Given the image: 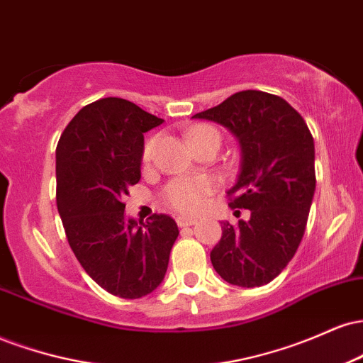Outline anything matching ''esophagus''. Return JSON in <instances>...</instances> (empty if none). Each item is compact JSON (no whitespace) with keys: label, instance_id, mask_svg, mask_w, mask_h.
<instances>
[{"label":"esophagus","instance_id":"34e87169","mask_svg":"<svg viewBox=\"0 0 363 363\" xmlns=\"http://www.w3.org/2000/svg\"><path fill=\"white\" fill-rule=\"evenodd\" d=\"M176 222L179 227H191V225L198 223V220H196L194 216H189V215H179L176 218Z\"/></svg>","mask_w":363,"mask_h":363}]
</instances>
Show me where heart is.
Returning <instances> with one entry per match:
<instances>
[{
    "label": "heart",
    "mask_w": 363,
    "mask_h": 363,
    "mask_svg": "<svg viewBox=\"0 0 363 363\" xmlns=\"http://www.w3.org/2000/svg\"><path fill=\"white\" fill-rule=\"evenodd\" d=\"M213 138L220 140V133L216 131L213 126H208V124H199L194 126L187 135L189 143L199 138ZM158 138L153 136L147 141L143 148V162L150 164L155 155ZM213 181L208 177H179L174 179L172 182H169L167 187L164 189V199L167 201V205L176 208L179 211H199L203 206L206 205V199L213 191Z\"/></svg>",
    "instance_id": "heart-1"
}]
</instances>
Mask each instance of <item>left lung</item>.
<instances>
[{"mask_svg": "<svg viewBox=\"0 0 363 363\" xmlns=\"http://www.w3.org/2000/svg\"><path fill=\"white\" fill-rule=\"evenodd\" d=\"M193 118L222 124L239 140L240 172L227 196L230 208L251 210L247 222L222 223L211 264L230 285H266L285 269L306 232L315 191L309 128L289 102L259 90L237 91Z\"/></svg>", "mask_w": 363, "mask_h": 363, "instance_id": "1", "label": "left lung"}]
</instances>
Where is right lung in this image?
I'll list each match as a JSON object with an SVG mask.
<instances>
[{
  "mask_svg": "<svg viewBox=\"0 0 363 363\" xmlns=\"http://www.w3.org/2000/svg\"><path fill=\"white\" fill-rule=\"evenodd\" d=\"M162 123L124 99H101L69 121L56 148V203L69 247L91 280L121 298L160 285L179 235L169 215L147 223L124 216V198L141 177L143 133Z\"/></svg>",
  "mask_w": 363,
  "mask_h": 363,
  "instance_id": "obj_1",
  "label": "right lung"
}]
</instances>
